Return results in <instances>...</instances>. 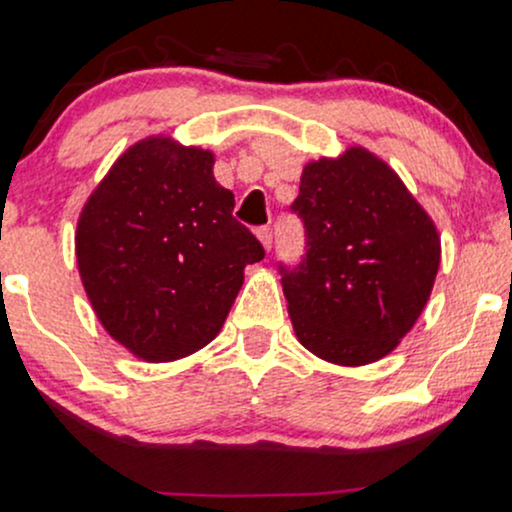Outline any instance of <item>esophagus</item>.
Here are the masks:
<instances>
[{
    "mask_svg": "<svg viewBox=\"0 0 512 512\" xmlns=\"http://www.w3.org/2000/svg\"><path fill=\"white\" fill-rule=\"evenodd\" d=\"M255 236L260 238V243H262L264 250L272 248V228H269V226H260V228H257V231H255Z\"/></svg>",
    "mask_w": 512,
    "mask_h": 512,
    "instance_id": "esophagus-1",
    "label": "esophagus"
}]
</instances>
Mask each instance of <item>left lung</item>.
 Here are the masks:
<instances>
[{"instance_id":"obj_1","label":"left lung","mask_w":512,"mask_h":512,"mask_svg":"<svg viewBox=\"0 0 512 512\" xmlns=\"http://www.w3.org/2000/svg\"><path fill=\"white\" fill-rule=\"evenodd\" d=\"M291 209L305 255L281 267L298 342L337 366L397 349L424 313L440 264L438 228L383 158L351 146L303 168Z\"/></svg>"}]
</instances>
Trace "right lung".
<instances>
[{"label":"right lung","instance_id":"right-lung-1","mask_svg":"<svg viewBox=\"0 0 512 512\" xmlns=\"http://www.w3.org/2000/svg\"><path fill=\"white\" fill-rule=\"evenodd\" d=\"M214 154L146 137L113 163L76 223L81 284L105 332L149 363L185 358L226 322L264 248L233 219Z\"/></svg>","mask_w":512,"mask_h":512}]
</instances>
